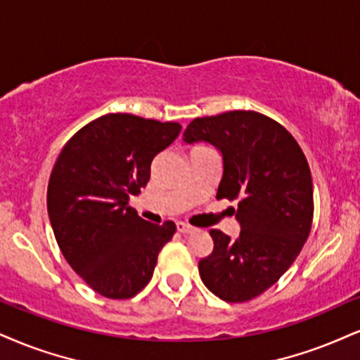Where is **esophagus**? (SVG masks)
<instances>
[{
  "instance_id": "34e87169",
  "label": "esophagus",
  "mask_w": 360,
  "mask_h": 360,
  "mask_svg": "<svg viewBox=\"0 0 360 360\" xmlns=\"http://www.w3.org/2000/svg\"><path fill=\"white\" fill-rule=\"evenodd\" d=\"M176 230H179L180 233H192L195 229L192 227V225L184 224V221H179V224H176Z\"/></svg>"
}]
</instances>
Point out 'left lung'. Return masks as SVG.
<instances>
[{
    "mask_svg": "<svg viewBox=\"0 0 360 360\" xmlns=\"http://www.w3.org/2000/svg\"><path fill=\"white\" fill-rule=\"evenodd\" d=\"M184 140L220 150L217 198L237 200L242 227L237 240L210 230L214 250L198 262L202 282L225 302L255 299L287 272L309 238L314 188L307 158L281 123L252 110L195 118Z\"/></svg>",
    "mask_w": 360,
    "mask_h": 360,
    "instance_id": "left-lung-1",
    "label": "left lung"
}]
</instances>
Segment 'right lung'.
<instances>
[{"label": "right lung", "mask_w": 360, "mask_h": 360, "mask_svg": "<svg viewBox=\"0 0 360 360\" xmlns=\"http://www.w3.org/2000/svg\"><path fill=\"white\" fill-rule=\"evenodd\" d=\"M176 122L106 113L66 141L48 181V215L61 254L106 299H131L152 278L176 225L150 224L128 205L153 158L179 136Z\"/></svg>", "instance_id": "1"}]
</instances>
